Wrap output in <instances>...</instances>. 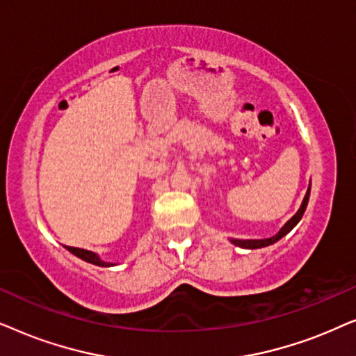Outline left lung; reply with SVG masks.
Returning a JSON list of instances; mask_svg holds the SVG:
<instances>
[{"label":"left lung","instance_id":"obj_1","mask_svg":"<svg viewBox=\"0 0 356 356\" xmlns=\"http://www.w3.org/2000/svg\"><path fill=\"white\" fill-rule=\"evenodd\" d=\"M309 191H311V186H309V188H307L305 200H302L300 210L296 211V215L293 216L290 221H286V225L283 226L282 229L278 231V234H275L273 238H268V239H248V241H243V239H231V243L236 244V245H239V248H244V249H259V248H265V245H270V244L277 243V241L282 239L283 236H285L286 233H290L293 227H295V226L298 225V221L301 220L302 215H305V210H306V207H307V200H309Z\"/></svg>","mask_w":356,"mask_h":356}]
</instances>
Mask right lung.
Returning <instances> with one entry per match:
<instances>
[{"label":"right lung","mask_w":356,"mask_h":356,"mask_svg":"<svg viewBox=\"0 0 356 356\" xmlns=\"http://www.w3.org/2000/svg\"><path fill=\"white\" fill-rule=\"evenodd\" d=\"M66 249H68L71 254H74L76 257H79V259L86 260V262H89V264L99 265V267H111V265H113V264L104 262V260L99 259L96 254L91 252V250H86V249H79V248H70V245H68V248H66Z\"/></svg>","instance_id":"add662e5"}]
</instances>
